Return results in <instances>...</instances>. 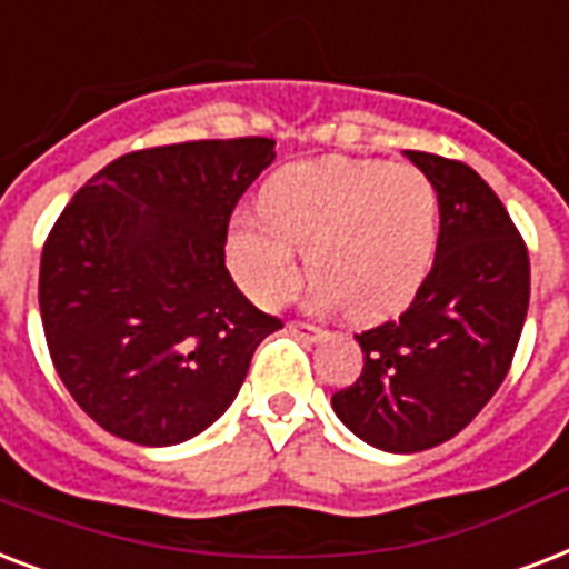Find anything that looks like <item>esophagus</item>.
I'll return each mask as SVG.
<instances>
[{"label":"esophagus","mask_w":569,"mask_h":569,"mask_svg":"<svg viewBox=\"0 0 569 569\" xmlns=\"http://www.w3.org/2000/svg\"><path fill=\"white\" fill-rule=\"evenodd\" d=\"M286 328H289V333H295V337L307 339V342H319V339L325 337V330L310 325V321H289Z\"/></svg>","instance_id":"1"}]
</instances>
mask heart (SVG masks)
I'll return each mask as SVG.
<instances>
[{"mask_svg":"<svg viewBox=\"0 0 569 569\" xmlns=\"http://www.w3.org/2000/svg\"><path fill=\"white\" fill-rule=\"evenodd\" d=\"M440 244V191L422 168L330 156L286 164L262 189V212H239L227 262L259 307L301 286V250L316 301L375 321L413 301Z\"/></svg>","mask_w":569,"mask_h":569,"instance_id":"obj_1","label":"heart"}]
</instances>
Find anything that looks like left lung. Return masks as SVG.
Returning <instances> with one entry per match:
<instances>
[{
    "label": "left lung",
    "mask_w": 569,
    "mask_h": 569,
    "mask_svg": "<svg viewBox=\"0 0 569 569\" xmlns=\"http://www.w3.org/2000/svg\"><path fill=\"white\" fill-rule=\"evenodd\" d=\"M440 191V244L396 321L357 333L363 372L330 398L375 449L410 455L451 440L502 387L529 310V250L469 164L407 150Z\"/></svg>",
    "instance_id": "1"
}]
</instances>
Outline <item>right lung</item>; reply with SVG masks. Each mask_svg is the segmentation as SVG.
<instances>
[{"label":"right lung","instance_id":"right-lung-1","mask_svg":"<svg viewBox=\"0 0 569 569\" xmlns=\"http://www.w3.org/2000/svg\"><path fill=\"white\" fill-rule=\"evenodd\" d=\"M271 162V138L136 150L93 173L49 230L38 283L49 357L120 440L177 446L206 431L283 328L223 266L232 209Z\"/></svg>","mask_w":569,"mask_h":569}]
</instances>
